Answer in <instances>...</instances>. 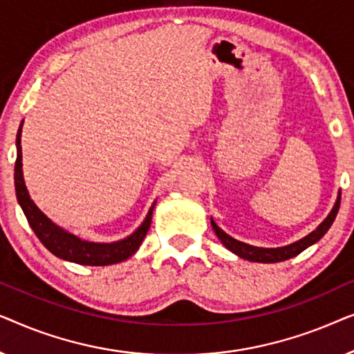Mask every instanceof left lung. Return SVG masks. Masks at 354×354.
<instances>
[{
    "mask_svg": "<svg viewBox=\"0 0 354 354\" xmlns=\"http://www.w3.org/2000/svg\"><path fill=\"white\" fill-rule=\"evenodd\" d=\"M340 200H342V195L338 193L337 201H335V205H333L332 211L328 212V216L326 217V219L319 224L316 230H313L311 234L304 236V239L295 241V243H290L287 246H280V248H259V246H251L248 243H243V241L232 239L230 235H227L224 230L219 229L212 219H211V225H212V230L216 232V235L219 236L222 245H224L227 250H230L232 253L240 256V258L253 261V263H280V261L290 259V258H293V256L299 254L301 251L306 250L308 246L314 245L316 241L321 240L322 236L327 234V230L330 229V225L333 224V221H335V217H337L338 207H340Z\"/></svg>",
    "mask_w": 354,
    "mask_h": 354,
    "instance_id": "obj_1",
    "label": "left lung"
}]
</instances>
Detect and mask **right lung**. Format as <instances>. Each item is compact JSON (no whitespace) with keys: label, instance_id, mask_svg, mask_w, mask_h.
I'll list each match as a JSON object with an SVG mask.
<instances>
[{"label":"right lung","instance_id":"obj_1","mask_svg":"<svg viewBox=\"0 0 354 354\" xmlns=\"http://www.w3.org/2000/svg\"><path fill=\"white\" fill-rule=\"evenodd\" d=\"M22 124L17 130L16 137V148H17V158L16 166H14V185H16V196L17 203L21 205L24 214H26L28 225L35 232L38 240L45 245L46 250H50L53 254L57 258L71 261V263L84 264V266H109L118 264L120 261L129 259L135 251L140 248L145 236H147L149 225H151V216L156 203L149 207L147 217L142 222L133 234L125 236L122 240L113 241V243H95V241L82 240L71 232L61 229L55 222L43 214L38 209L35 203L28 195L26 182H24L22 174V147H21V133H22Z\"/></svg>","mask_w":354,"mask_h":354}]
</instances>
